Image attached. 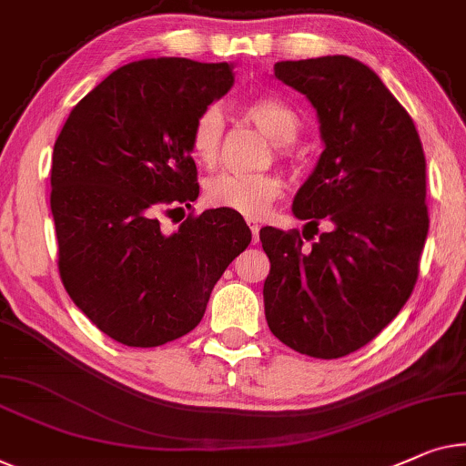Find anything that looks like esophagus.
Here are the masks:
<instances>
[{
    "instance_id": "obj_1",
    "label": "esophagus",
    "mask_w": 466,
    "mask_h": 466,
    "mask_svg": "<svg viewBox=\"0 0 466 466\" xmlns=\"http://www.w3.org/2000/svg\"><path fill=\"white\" fill-rule=\"evenodd\" d=\"M248 227H249V231H252V239H254V244H256V241H258L260 225H258V222H256L254 218H248Z\"/></svg>"
}]
</instances>
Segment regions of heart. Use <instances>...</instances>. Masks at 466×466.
<instances>
[{"label": "heart", "mask_w": 466, "mask_h": 466, "mask_svg": "<svg viewBox=\"0 0 466 466\" xmlns=\"http://www.w3.org/2000/svg\"><path fill=\"white\" fill-rule=\"evenodd\" d=\"M244 116L256 130L273 140V155L288 159L286 145L300 130V117L286 100L278 96H256L241 106ZM225 119L218 106H206L195 117L188 134V147L198 164L217 166L222 153ZM283 193V180L278 174H218L206 183L204 198L208 206L238 212L241 217H262Z\"/></svg>", "instance_id": "obj_1"}]
</instances>
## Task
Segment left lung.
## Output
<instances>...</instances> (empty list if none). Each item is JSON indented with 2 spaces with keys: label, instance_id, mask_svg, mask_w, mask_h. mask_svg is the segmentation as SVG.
I'll return each instance as SVG.
<instances>
[{
  "label": "left lung",
  "instance_id": "obj_1",
  "mask_svg": "<svg viewBox=\"0 0 466 466\" xmlns=\"http://www.w3.org/2000/svg\"><path fill=\"white\" fill-rule=\"evenodd\" d=\"M273 71L311 100L326 149L294 198L302 233L260 228L265 315L283 345L336 360L374 340L412 294L429 231L427 161L410 113L368 65L321 56Z\"/></svg>",
  "mask_w": 466,
  "mask_h": 466
}]
</instances>
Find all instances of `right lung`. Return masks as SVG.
<instances>
[{"instance_id":"obj_1","label":"right lung","mask_w":466,"mask_h":466,"mask_svg":"<svg viewBox=\"0 0 466 466\" xmlns=\"http://www.w3.org/2000/svg\"><path fill=\"white\" fill-rule=\"evenodd\" d=\"M228 63L145 58L73 106L52 153L58 273L71 300L126 347H159L198 326L214 283L252 233L238 212L191 210L195 117L233 86Z\"/></svg>"}]
</instances>
